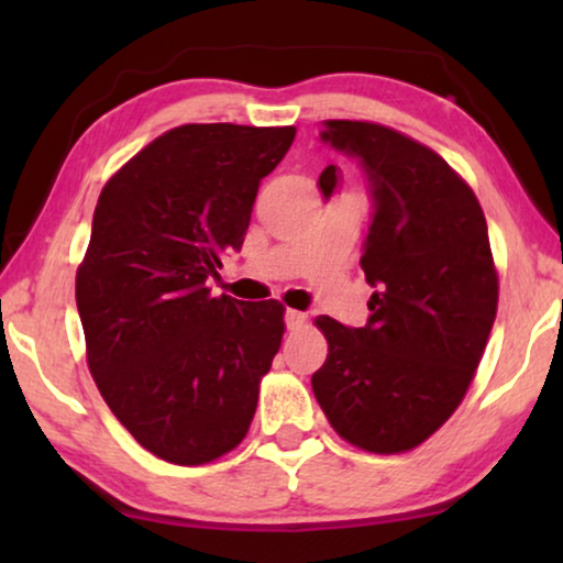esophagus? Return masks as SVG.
I'll return each instance as SVG.
<instances>
[{
	"mask_svg": "<svg viewBox=\"0 0 563 563\" xmlns=\"http://www.w3.org/2000/svg\"><path fill=\"white\" fill-rule=\"evenodd\" d=\"M305 312H297V310H287L284 312V322H287V330H299L305 325Z\"/></svg>",
	"mask_w": 563,
	"mask_h": 563,
	"instance_id": "obj_1",
	"label": "esophagus"
}]
</instances>
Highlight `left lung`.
Here are the masks:
<instances>
[{"label": "left lung", "instance_id": "1", "mask_svg": "<svg viewBox=\"0 0 563 563\" xmlns=\"http://www.w3.org/2000/svg\"><path fill=\"white\" fill-rule=\"evenodd\" d=\"M320 137L366 174L372 222L361 268L374 295L364 328L314 320L328 358L312 391L345 441L402 453L451 418L482 361L497 314L487 220L468 184L397 130L328 120ZM338 181L328 166L322 197Z\"/></svg>", "mask_w": 563, "mask_h": 563}]
</instances>
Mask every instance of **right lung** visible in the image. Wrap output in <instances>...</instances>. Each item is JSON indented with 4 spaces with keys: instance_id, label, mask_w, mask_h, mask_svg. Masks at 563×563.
I'll return each instance as SVG.
<instances>
[{
    "instance_id": "add662e5",
    "label": "right lung",
    "mask_w": 563,
    "mask_h": 563,
    "mask_svg": "<svg viewBox=\"0 0 563 563\" xmlns=\"http://www.w3.org/2000/svg\"><path fill=\"white\" fill-rule=\"evenodd\" d=\"M295 128L212 122L156 137L99 195L76 307L104 402L158 459L199 466L249 433L284 307L212 297L241 251L261 179Z\"/></svg>"
}]
</instances>
